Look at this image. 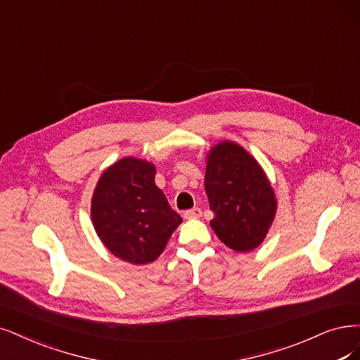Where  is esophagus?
Instances as JSON below:
<instances>
[{
  "label": "esophagus",
  "instance_id": "1",
  "mask_svg": "<svg viewBox=\"0 0 360 360\" xmlns=\"http://www.w3.org/2000/svg\"><path fill=\"white\" fill-rule=\"evenodd\" d=\"M202 217V210L198 207L190 209V210H185L184 212V218L185 219H195V218H200Z\"/></svg>",
  "mask_w": 360,
  "mask_h": 360
}]
</instances>
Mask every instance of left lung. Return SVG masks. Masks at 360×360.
<instances>
[{"instance_id": "1", "label": "left lung", "mask_w": 360, "mask_h": 360, "mask_svg": "<svg viewBox=\"0 0 360 360\" xmlns=\"http://www.w3.org/2000/svg\"><path fill=\"white\" fill-rule=\"evenodd\" d=\"M205 190L219 240L237 252L258 248L274 221L277 202L262 167L243 146L222 141L206 158Z\"/></svg>"}]
</instances>
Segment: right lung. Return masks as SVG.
<instances>
[{"instance_id": "1", "label": "right lung", "mask_w": 360, "mask_h": 360, "mask_svg": "<svg viewBox=\"0 0 360 360\" xmlns=\"http://www.w3.org/2000/svg\"><path fill=\"white\" fill-rule=\"evenodd\" d=\"M154 176V165L124 157L102 173L93 193V227L114 257L130 264L155 261L182 222Z\"/></svg>"}]
</instances>
